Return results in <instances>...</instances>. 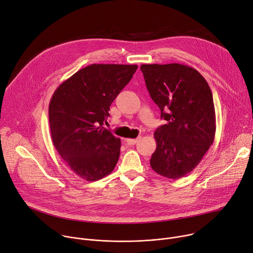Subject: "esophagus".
Wrapping results in <instances>:
<instances>
[{
  "label": "esophagus",
  "instance_id": "obj_1",
  "mask_svg": "<svg viewBox=\"0 0 253 253\" xmlns=\"http://www.w3.org/2000/svg\"><path fill=\"white\" fill-rule=\"evenodd\" d=\"M140 140V137H138V138H136V139H125V141H126V143L128 144V145H134V144H136L137 142H138Z\"/></svg>",
  "mask_w": 253,
  "mask_h": 253
}]
</instances>
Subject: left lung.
Here are the masks:
<instances>
[{
    "instance_id": "1",
    "label": "left lung",
    "mask_w": 253,
    "mask_h": 253,
    "mask_svg": "<svg viewBox=\"0 0 253 253\" xmlns=\"http://www.w3.org/2000/svg\"><path fill=\"white\" fill-rule=\"evenodd\" d=\"M146 87L167 123L154 132L152 169L168 178L190 173L213 144L216 132L211 88L195 68L179 63L141 64Z\"/></svg>"
}]
</instances>
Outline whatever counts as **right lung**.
I'll list each match as a JSON object with an SVG mask.
<instances>
[{
	"mask_svg": "<svg viewBox=\"0 0 253 253\" xmlns=\"http://www.w3.org/2000/svg\"><path fill=\"white\" fill-rule=\"evenodd\" d=\"M136 64H90L65 80L49 103L51 138L78 176L95 181L113 171L121 140L104 128L110 106L137 70Z\"/></svg>",
	"mask_w": 253,
	"mask_h": 253,
	"instance_id": "right-lung-1",
	"label": "right lung"
}]
</instances>
